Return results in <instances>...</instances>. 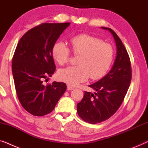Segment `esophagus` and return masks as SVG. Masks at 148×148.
Returning <instances> with one entry per match:
<instances>
[{"mask_svg":"<svg viewBox=\"0 0 148 148\" xmlns=\"http://www.w3.org/2000/svg\"><path fill=\"white\" fill-rule=\"evenodd\" d=\"M73 87H71V86H67V90H69V91H70V90H73Z\"/></svg>","mask_w":148,"mask_h":148,"instance_id":"34e87169","label":"esophagus"}]
</instances>
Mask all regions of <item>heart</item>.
Segmentation results:
<instances>
[{
  "label": "heart",
  "instance_id": "obj_1",
  "mask_svg": "<svg viewBox=\"0 0 148 148\" xmlns=\"http://www.w3.org/2000/svg\"><path fill=\"white\" fill-rule=\"evenodd\" d=\"M72 50L79 54L77 66H69L58 71V77L69 86H76L88 79L102 77L108 71L114 57V49L110 44L100 38L86 34H78L70 39ZM52 55L60 65L68 62L70 50L62 42H56L52 47Z\"/></svg>",
  "mask_w": 148,
  "mask_h": 148
}]
</instances>
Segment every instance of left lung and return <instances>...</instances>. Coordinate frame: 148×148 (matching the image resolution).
Segmentation results:
<instances>
[{
    "instance_id": "8db88e82",
    "label": "left lung",
    "mask_w": 148,
    "mask_h": 148,
    "mask_svg": "<svg viewBox=\"0 0 148 148\" xmlns=\"http://www.w3.org/2000/svg\"><path fill=\"white\" fill-rule=\"evenodd\" d=\"M108 30L114 38L116 47V56L106 75L89 87L96 92H84V98L77 105L80 118L91 124H96L112 116L122 104L130 86L131 67L129 54L116 34L110 28Z\"/></svg>"
}]
</instances>
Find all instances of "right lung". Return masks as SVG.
<instances>
[{
  "label": "right lung",
  "instance_id": "add662e5",
  "mask_svg": "<svg viewBox=\"0 0 148 148\" xmlns=\"http://www.w3.org/2000/svg\"><path fill=\"white\" fill-rule=\"evenodd\" d=\"M71 23H42L26 32L16 48L12 73L22 106L34 116L51 112L66 90L64 83L44 85L56 69L52 47Z\"/></svg>",
  "mask_w": 148,
  "mask_h": 148
}]
</instances>
